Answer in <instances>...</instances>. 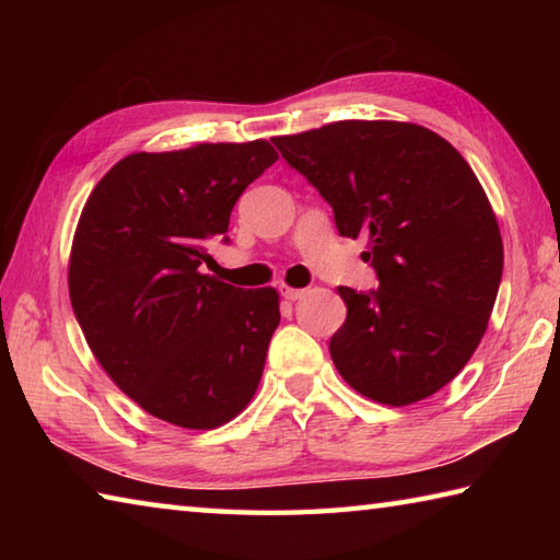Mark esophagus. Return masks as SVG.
I'll list each match as a JSON object with an SVG mask.
<instances>
[{
	"instance_id": "1",
	"label": "esophagus",
	"mask_w": 560,
	"mask_h": 560,
	"mask_svg": "<svg viewBox=\"0 0 560 560\" xmlns=\"http://www.w3.org/2000/svg\"><path fill=\"white\" fill-rule=\"evenodd\" d=\"M281 296L287 301H296L303 296V289H291V287H281Z\"/></svg>"
}]
</instances>
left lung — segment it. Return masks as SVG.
<instances>
[{"label": "left lung", "instance_id": "1", "mask_svg": "<svg viewBox=\"0 0 560 560\" xmlns=\"http://www.w3.org/2000/svg\"><path fill=\"white\" fill-rule=\"evenodd\" d=\"M273 145L334 207L340 236H368L363 259L381 281L368 293L338 287V373L383 405L434 395L477 350L504 269L497 214L467 160L397 120H338Z\"/></svg>", "mask_w": 560, "mask_h": 560}]
</instances>
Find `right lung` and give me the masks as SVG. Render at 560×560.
Returning a JSON list of instances; mask_svg holds the SVG:
<instances>
[{
	"mask_svg": "<svg viewBox=\"0 0 560 560\" xmlns=\"http://www.w3.org/2000/svg\"><path fill=\"white\" fill-rule=\"evenodd\" d=\"M277 160L267 140L132 153L93 187L75 226L69 296L89 348L130 400L177 428H220L259 387L279 293L236 289L202 264Z\"/></svg>",
	"mask_w": 560,
	"mask_h": 560,
	"instance_id": "obj_1",
	"label": "right lung"
}]
</instances>
